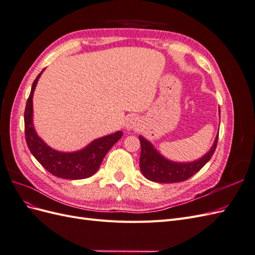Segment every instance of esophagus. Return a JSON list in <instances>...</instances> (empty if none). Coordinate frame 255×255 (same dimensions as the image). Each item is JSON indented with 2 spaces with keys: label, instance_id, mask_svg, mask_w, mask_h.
Returning <instances> with one entry per match:
<instances>
[{
  "label": "esophagus",
  "instance_id": "1",
  "mask_svg": "<svg viewBox=\"0 0 255 255\" xmlns=\"http://www.w3.org/2000/svg\"><path fill=\"white\" fill-rule=\"evenodd\" d=\"M141 126L140 119L136 117V116H129L125 123V128L127 130H133L138 129Z\"/></svg>",
  "mask_w": 255,
  "mask_h": 255
}]
</instances>
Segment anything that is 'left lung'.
I'll list each match as a JSON object with an SVG mask.
<instances>
[{
  "mask_svg": "<svg viewBox=\"0 0 255 255\" xmlns=\"http://www.w3.org/2000/svg\"><path fill=\"white\" fill-rule=\"evenodd\" d=\"M220 116V110H219ZM141 154L139 159L140 170L145 179L156 183H177L188 180L202 169L210 160L216 150L218 141V134L216 136L212 148L202 157L188 163H179L164 157L154 148L151 141L139 136Z\"/></svg>",
  "mask_w": 255,
  "mask_h": 255,
  "instance_id": "obj_1",
  "label": "left lung"
}]
</instances>
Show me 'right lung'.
Returning a JSON list of instances; mask_svg holds the SVG:
<instances>
[{
	"mask_svg": "<svg viewBox=\"0 0 255 255\" xmlns=\"http://www.w3.org/2000/svg\"><path fill=\"white\" fill-rule=\"evenodd\" d=\"M43 70L34 81L25 106L24 126L27 146L34 157L53 175L66 180L86 179L98 171L106 153L122 137V132L117 130L97 138L85 148L74 152H61L51 148L38 136L33 123V96Z\"/></svg>",
	"mask_w": 255,
	"mask_h": 255,
	"instance_id": "add662e5",
	"label": "right lung"
}]
</instances>
